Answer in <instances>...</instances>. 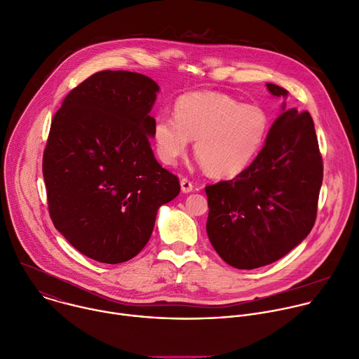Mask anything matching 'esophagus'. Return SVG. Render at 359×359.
Here are the masks:
<instances>
[{
	"label": "esophagus",
	"instance_id": "34e87169",
	"mask_svg": "<svg viewBox=\"0 0 359 359\" xmlns=\"http://www.w3.org/2000/svg\"><path fill=\"white\" fill-rule=\"evenodd\" d=\"M192 189H194L192 182L189 180H187V178H182L181 180V191L184 194H188V192H192Z\"/></svg>",
	"mask_w": 359,
	"mask_h": 359
}]
</instances>
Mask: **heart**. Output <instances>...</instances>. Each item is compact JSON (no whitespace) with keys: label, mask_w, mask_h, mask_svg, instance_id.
<instances>
[{"label":"heart","mask_w":359,"mask_h":359,"mask_svg":"<svg viewBox=\"0 0 359 359\" xmlns=\"http://www.w3.org/2000/svg\"><path fill=\"white\" fill-rule=\"evenodd\" d=\"M269 128L266 111L256 104L218 92H192L177 99L174 118H156L151 138L165 165H175L195 140L194 153L206 172L233 178L256 160Z\"/></svg>","instance_id":"1"}]
</instances>
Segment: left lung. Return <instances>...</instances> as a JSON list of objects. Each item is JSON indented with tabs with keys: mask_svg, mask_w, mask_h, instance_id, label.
<instances>
[{
	"mask_svg": "<svg viewBox=\"0 0 359 359\" xmlns=\"http://www.w3.org/2000/svg\"><path fill=\"white\" fill-rule=\"evenodd\" d=\"M277 97L289 92L266 83ZM323 158L309 111L285 110L271 124L256 160L231 181L205 187L206 233L236 269H257L287 255L314 226Z\"/></svg>",
	"mask_w": 359,
	"mask_h": 359,
	"instance_id": "8db88e82",
	"label": "left lung"
}]
</instances>
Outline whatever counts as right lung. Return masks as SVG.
Wrapping results in <instances>:
<instances>
[{
	"label": "right lung",
	"mask_w": 359,
	"mask_h": 359,
	"mask_svg": "<svg viewBox=\"0 0 359 359\" xmlns=\"http://www.w3.org/2000/svg\"><path fill=\"white\" fill-rule=\"evenodd\" d=\"M158 85L141 74L102 70L55 113L42 171L55 228L100 263L133 259L180 180L154 157L150 138Z\"/></svg>",
	"instance_id": "add662e5"
}]
</instances>
